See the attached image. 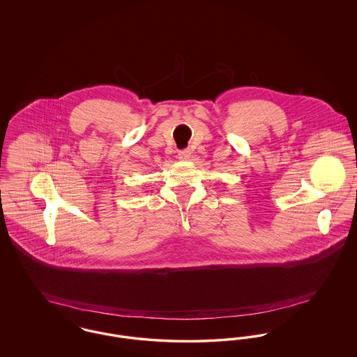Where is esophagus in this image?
<instances>
[{"label": "esophagus", "instance_id": "obj_1", "mask_svg": "<svg viewBox=\"0 0 357 357\" xmlns=\"http://www.w3.org/2000/svg\"><path fill=\"white\" fill-rule=\"evenodd\" d=\"M190 156H191V151H190V150H181V151L178 153V158H179L181 160H188Z\"/></svg>", "mask_w": 357, "mask_h": 357}]
</instances>
